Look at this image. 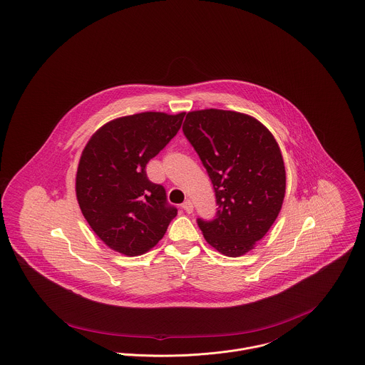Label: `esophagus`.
<instances>
[{
	"instance_id": "1",
	"label": "esophagus",
	"mask_w": 365,
	"mask_h": 365,
	"mask_svg": "<svg viewBox=\"0 0 365 365\" xmlns=\"http://www.w3.org/2000/svg\"><path fill=\"white\" fill-rule=\"evenodd\" d=\"M182 209L186 212V213H192L193 212V205L189 199H186L183 203H182Z\"/></svg>"
}]
</instances>
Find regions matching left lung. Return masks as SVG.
Wrapping results in <instances>:
<instances>
[{"instance_id": "1", "label": "left lung", "mask_w": 365, "mask_h": 365, "mask_svg": "<svg viewBox=\"0 0 365 365\" xmlns=\"http://www.w3.org/2000/svg\"><path fill=\"white\" fill-rule=\"evenodd\" d=\"M183 133L216 195L215 219H197L206 242L229 257L246 255L277 219L286 193V169L274 136L257 119L222 109L189 112Z\"/></svg>"}]
</instances>
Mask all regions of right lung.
<instances>
[{"instance_id":"add662e5","label":"right lung","mask_w":365,"mask_h":365,"mask_svg":"<svg viewBox=\"0 0 365 365\" xmlns=\"http://www.w3.org/2000/svg\"><path fill=\"white\" fill-rule=\"evenodd\" d=\"M185 112H143L113 119L86 143L76 172V199L96 236L112 250L139 256L165 236L178 209L148 179L146 165L178 133Z\"/></svg>"}]
</instances>
